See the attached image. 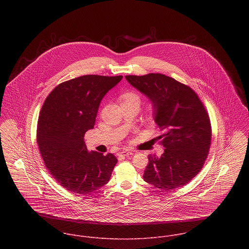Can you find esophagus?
I'll use <instances>...</instances> for the list:
<instances>
[{
  "instance_id": "1",
  "label": "esophagus",
  "mask_w": 249,
  "mask_h": 249,
  "mask_svg": "<svg viewBox=\"0 0 249 249\" xmlns=\"http://www.w3.org/2000/svg\"><path fill=\"white\" fill-rule=\"evenodd\" d=\"M131 154H133L132 150H123V151L119 152V155H121V156H129Z\"/></svg>"
}]
</instances>
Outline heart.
Segmentation results:
<instances>
[{"label":"heart","mask_w":249,"mask_h":249,"mask_svg":"<svg viewBox=\"0 0 249 249\" xmlns=\"http://www.w3.org/2000/svg\"><path fill=\"white\" fill-rule=\"evenodd\" d=\"M120 98H121V101H122L123 105H137V106H140V103H141L140 96L134 91L124 92L121 95Z\"/></svg>","instance_id":"obj_1"}]
</instances>
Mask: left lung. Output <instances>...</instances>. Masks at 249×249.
<instances>
[{
  "instance_id": "1",
  "label": "left lung",
  "mask_w": 249,
  "mask_h": 249,
  "mask_svg": "<svg viewBox=\"0 0 249 249\" xmlns=\"http://www.w3.org/2000/svg\"><path fill=\"white\" fill-rule=\"evenodd\" d=\"M127 81L148 97L154 120L163 134L160 158L148 155L143 180L161 190H175L201 171L208 156L212 127L207 110L188 85L163 73L125 75Z\"/></svg>"
}]
</instances>
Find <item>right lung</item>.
<instances>
[{
    "label": "right lung",
    "mask_w": 249,
    "mask_h": 249,
    "mask_svg": "<svg viewBox=\"0 0 249 249\" xmlns=\"http://www.w3.org/2000/svg\"><path fill=\"white\" fill-rule=\"evenodd\" d=\"M123 75L86 74L58 84L47 97L37 123L36 141L46 168L73 194L92 193L109 181L118 160L112 153L88 152L101 101Z\"/></svg>",
    "instance_id": "right-lung-1"
}]
</instances>
